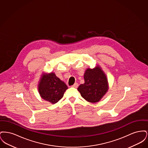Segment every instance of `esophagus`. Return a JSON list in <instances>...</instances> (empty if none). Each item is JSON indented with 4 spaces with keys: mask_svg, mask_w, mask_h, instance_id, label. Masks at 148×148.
Segmentation results:
<instances>
[{
    "mask_svg": "<svg viewBox=\"0 0 148 148\" xmlns=\"http://www.w3.org/2000/svg\"><path fill=\"white\" fill-rule=\"evenodd\" d=\"M78 84H77V83H75L73 85H72V87H73V88H77V86H78Z\"/></svg>",
    "mask_w": 148,
    "mask_h": 148,
    "instance_id": "esophagus-1",
    "label": "esophagus"
}]
</instances>
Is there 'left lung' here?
Returning a JSON list of instances; mask_svg holds the SVG:
<instances>
[{"instance_id":"8db88e82","label":"left lung","mask_w":148,"mask_h":148,"mask_svg":"<svg viewBox=\"0 0 148 148\" xmlns=\"http://www.w3.org/2000/svg\"><path fill=\"white\" fill-rule=\"evenodd\" d=\"M85 83L77 88L82 97L90 103L99 101L108 90V80L99 66L88 68L84 75Z\"/></svg>"}]
</instances>
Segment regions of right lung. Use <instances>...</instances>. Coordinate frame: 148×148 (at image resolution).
Segmentation results:
<instances>
[{
	"mask_svg": "<svg viewBox=\"0 0 148 148\" xmlns=\"http://www.w3.org/2000/svg\"><path fill=\"white\" fill-rule=\"evenodd\" d=\"M67 89L66 85L54 73L42 74L38 84V90L41 97L52 104L56 103L62 98Z\"/></svg>",
	"mask_w": 148,
	"mask_h": 148,
	"instance_id": "obj_1",
	"label": "right lung"
}]
</instances>
